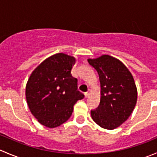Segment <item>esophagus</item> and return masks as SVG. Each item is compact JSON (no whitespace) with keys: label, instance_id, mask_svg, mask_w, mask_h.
I'll return each instance as SVG.
<instances>
[{"label":"esophagus","instance_id":"34e87169","mask_svg":"<svg viewBox=\"0 0 157 157\" xmlns=\"http://www.w3.org/2000/svg\"><path fill=\"white\" fill-rule=\"evenodd\" d=\"M90 93H91V91H90V90H88L87 92H86V93H85V96H86V97H88L89 96H90Z\"/></svg>","mask_w":157,"mask_h":157}]
</instances>
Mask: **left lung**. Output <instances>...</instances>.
I'll return each instance as SVG.
<instances>
[{
	"mask_svg": "<svg viewBox=\"0 0 157 157\" xmlns=\"http://www.w3.org/2000/svg\"><path fill=\"white\" fill-rule=\"evenodd\" d=\"M87 61L97 71L101 86L100 103L91 110L92 118L100 127L115 129L135 107L137 91L133 76L121 61L108 55Z\"/></svg>",
	"mask_w": 157,
	"mask_h": 157,
	"instance_id": "8db88e82",
	"label": "left lung"
}]
</instances>
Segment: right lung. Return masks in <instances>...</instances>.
I'll return each mask as SVG.
<instances>
[{
    "label": "right lung",
    "mask_w": 157,
    "mask_h": 157,
    "mask_svg": "<svg viewBox=\"0 0 157 157\" xmlns=\"http://www.w3.org/2000/svg\"><path fill=\"white\" fill-rule=\"evenodd\" d=\"M76 62L72 56L58 53L42 61L30 75L26 98L33 116L47 128H56L68 120L74 105L84 95L77 90L71 75Z\"/></svg>",
    "instance_id": "1"
}]
</instances>
